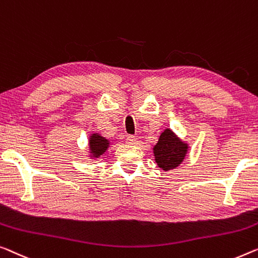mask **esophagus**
Instances as JSON below:
<instances>
[{"label":"esophagus","mask_w":258,"mask_h":258,"mask_svg":"<svg viewBox=\"0 0 258 258\" xmlns=\"http://www.w3.org/2000/svg\"><path fill=\"white\" fill-rule=\"evenodd\" d=\"M126 141H127V144H130V145H136L138 142V139H137V137H134V136H127V138H126Z\"/></svg>","instance_id":"obj_1"}]
</instances>
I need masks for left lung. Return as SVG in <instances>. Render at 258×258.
<instances>
[{"label":"left lung","instance_id":"1","mask_svg":"<svg viewBox=\"0 0 258 258\" xmlns=\"http://www.w3.org/2000/svg\"><path fill=\"white\" fill-rule=\"evenodd\" d=\"M189 146L182 141L170 128H166L161 133L153 152L155 162L162 170H171L177 168L185 159Z\"/></svg>","mask_w":258,"mask_h":258}]
</instances>
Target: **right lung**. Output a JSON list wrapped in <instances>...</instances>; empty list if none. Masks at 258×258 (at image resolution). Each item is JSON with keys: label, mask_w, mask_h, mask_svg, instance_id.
Masks as SVG:
<instances>
[{"label": "right lung", "mask_w": 258, "mask_h": 258, "mask_svg": "<svg viewBox=\"0 0 258 258\" xmlns=\"http://www.w3.org/2000/svg\"><path fill=\"white\" fill-rule=\"evenodd\" d=\"M110 141L106 138L102 137L99 133L91 134L89 138V151H90V157L92 159H97L101 155H103L109 148Z\"/></svg>", "instance_id": "right-lung-1"}]
</instances>
